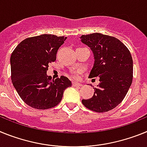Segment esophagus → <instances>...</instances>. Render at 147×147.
I'll return each mask as SVG.
<instances>
[{
    "label": "esophagus",
    "mask_w": 147,
    "mask_h": 147,
    "mask_svg": "<svg viewBox=\"0 0 147 147\" xmlns=\"http://www.w3.org/2000/svg\"><path fill=\"white\" fill-rule=\"evenodd\" d=\"M72 86H82V84H79V83L72 82Z\"/></svg>",
    "instance_id": "34e87169"
}]
</instances>
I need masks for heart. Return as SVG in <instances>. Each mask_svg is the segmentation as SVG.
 I'll list each match as a JSON object with an SVG mask.
<instances>
[{
  "mask_svg": "<svg viewBox=\"0 0 147 147\" xmlns=\"http://www.w3.org/2000/svg\"><path fill=\"white\" fill-rule=\"evenodd\" d=\"M73 76H74V77H75V78H76V77H77V75H76V73H74Z\"/></svg>",
  "mask_w": 147,
  "mask_h": 147,
  "instance_id": "1",
  "label": "heart"
}]
</instances>
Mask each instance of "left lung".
<instances>
[{
  "mask_svg": "<svg viewBox=\"0 0 147 147\" xmlns=\"http://www.w3.org/2000/svg\"><path fill=\"white\" fill-rule=\"evenodd\" d=\"M81 41L90 48L94 64L89 78L99 77L93 96L82 100L90 110L105 112L115 108L123 100L132 82L133 61L130 52L114 37L92 33L82 35Z\"/></svg>",
  "mask_w": 147,
  "mask_h": 147,
  "instance_id": "left-lung-1",
  "label": "left lung"
}]
</instances>
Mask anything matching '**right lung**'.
<instances>
[{
  "label": "right lung",
  "instance_id": "1",
  "mask_svg": "<svg viewBox=\"0 0 147 147\" xmlns=\"http://www.w3.org/2000/svg\"><path fill=\"white\" fill-rule=\"evenodd\" d=\"M66 37L43 35L20 42L10 58L11 78L20 98L29 107L47 109L61 102L63 92L72 86L66 77L55 80L47 74L49 64L56 60L59 47Z\"/></svg>",
  "mask_w": 147,
  "mask_h": 147
}]
</instances>
